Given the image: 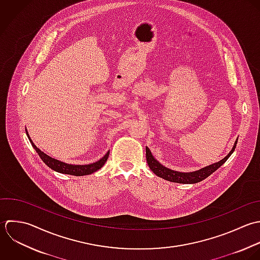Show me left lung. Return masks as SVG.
Instances as JSON below:
<instances>
[{
	"instance_id": "1",
	"label": "left lung",
	"mask_w": 260,
	"mask_h": 260,
	"mask_svg": "<svg viewBox=\"0 0 260 260\" xmlns=\"http://www.w3.org/2000/svg\"><path fill=\"white\" fill-rule=\"evenodd\" d=\"M237 141L235 142L231 152L221 161L214 163L210 166H207L205 168H202L198 171H193V172H177L174 170H171L169 168H166L165 166H163L162 164H160L152 155L150 149L148 147H146V157H147V162L148 165L150 167V169L159 177L171 181V182H176V183H184V184H191V183H198L204 179H206L207 177H209L212 173H214L217 169H219L227 160L228 158L233 154V152L235 151L236 145H237Z\"/></svg>"
}]
</instances>
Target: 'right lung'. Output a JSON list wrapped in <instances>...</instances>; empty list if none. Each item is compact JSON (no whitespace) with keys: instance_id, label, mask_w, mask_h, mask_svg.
<instances>
[{"instance_id":"1","label":"right lung","mask_w":260,"mask_h":260,"mask_svg":"<svg viewBox=\"0 0 260 260\" xmlns=\"http://www.w3.org/2000/svg\"><path fill=\"white\" fill-rule=\"evenodd\" d=\"M26 135L32 145V147L34 148V150L37 152V154L39 155L40 159L52 170L58 172V173H62V174H69V175H75V176H83V175H89L92 174L94 172H96L97 170H99L107 161L108 156H109V151L97 162L92 163V164H88V165H72V164H67L63 163L61 161L55 160L49 156H47L46 154H44L42 151H40L32 142V140L30 139L27 131H26Z\"/></svg>"}]
</instances>
